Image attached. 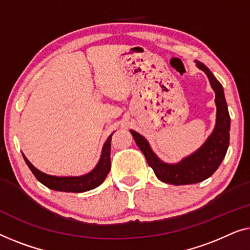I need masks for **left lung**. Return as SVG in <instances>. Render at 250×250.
Segmentation results:
<instances>
[{
  "instance_id": "obj_1",
  "label": "left lung",
  "mask_w": 250,
  "mask_h": 250,
  "mask_svg": "<svg viewBox=\"0 0 250 250\" xmlns=\"http://www.w3.org/2000/svg\"><path fill=\"white\" fill-rule=\"evenodd\" d=\"M196 63L197 66L208 77L210 86L215 91V103L217 107L216 125L206 143L197 152L186 157L180 163L167 164L163 163L153 153L147 140L142 135L131 130L133 139L145 155L147 163L153 168L156 177L165 184L184 186L204 181L217 170L229 147L230 115L224 97L223 87L206 65L198 61H196Z\"/></svg>"
}]
</instances>
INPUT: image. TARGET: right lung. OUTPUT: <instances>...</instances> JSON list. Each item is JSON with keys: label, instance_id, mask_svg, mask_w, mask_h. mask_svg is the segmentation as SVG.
<instances>
[{"label": "right lung", "instance_id": "1", "mask_svg": "<svg viewBox=\"0 0 250 250\" xmlns=\"http://www.w3.org/2000/svg\"><path fill=\"white\" fill-rule=\"evenodd\" d=\"M111 138L112 135L108 137L106 142L103 146L102 150L101 160L96 165V167L88 174L82 175V177H54V175L45 174L40 170H37L29 161L23 156L24 161L30 171L33 172L35 177L40 182H42L47 188L53 189L56 191H64V192H83L88 191L91 189L98 187L102 185L107 177V173L111 168V160H110V152H111Z\"/></svg>", "mask_w": 250, "mask_h": 250}]
</instances>
